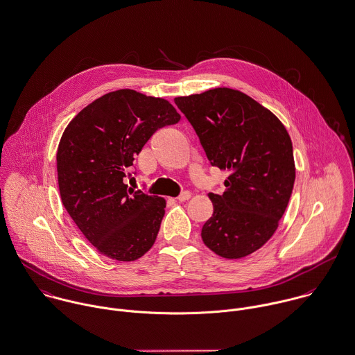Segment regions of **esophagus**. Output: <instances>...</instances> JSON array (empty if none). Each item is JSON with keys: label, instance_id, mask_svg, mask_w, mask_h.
<instances>
[{"label": "esophagus", "instance_id": "obj_1", "mask_svg": "<svg viewBox=\"0 0 355 355\" xmlns=\"http://www.w3.org/2000/svg\"><path fill=\"white\" fill-rule=\"evenodd\" d=\"M191 196H192V193H191L189 191H185V192H182V193L177 198V200H178V202H187V200L191 199Z\"/></svg>", "mask_w": 355, "mask_h": 355}]
</instances>
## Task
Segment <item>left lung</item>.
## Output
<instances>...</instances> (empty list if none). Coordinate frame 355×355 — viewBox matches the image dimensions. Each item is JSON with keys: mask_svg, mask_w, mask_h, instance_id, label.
Here are the masks:
<instances>
[{"mask_svg": "<svg viewBox=\"0 0 355 355\" xmlns=\"http://www.w3.org/2000/svg\"><path fill=\"white\" fill-rule=\"evenodd\" d=\"M174 101L211 164L229 171L225 192L209 195L214 213L203 225V243L222 258H244L270 240L288 206L295 182L291 137L270 110L236 89Z\"/></svg>", "mask_w": 355, "mask_h": 355, "instance_id": "1", "label": "left lung"}]
</instances>
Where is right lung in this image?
<instances>
[{"mask_svg": "<svg viewBox=\"0 0 355 355\" xmlns=\"http://www.w3.org/2000/svg\"><path fill=\"white\" fill-rule=\"evenodd\" d=\"M180 119L167 100L119 89L85 107L63 132L56 155L62 202L100 254L132 262L153 245L166 200L136 192L125 177L150 136Z\"/></svg>", "mask_w": 355, "mask_h": 355, "instance_id": "obj_1", "label": "right lung"}]
</instances>
